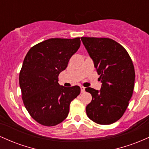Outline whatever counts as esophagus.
<instances>
[{
	"instance_id": "obj_1",
	"label": "esophagus",
	"mask_w": 149,
	"mask_h": 149,
	"mask_svg": "<svg viewBox=\"0 0 149 149\" xmlns=\"http://www.w3.org/2000/svg\"><path fill=\"white\" fill-rule=\"evenodd\" d=\"M85 88H84V87H83V86L80 87V90H81L82 93H83V92H85Z\"/></svg>"
}]
</instances>
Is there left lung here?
Masks as SVG:
<instances>
[{
    "instance_id": "8db88e82",
    "label": "left lung",
    "mask_w": 149,
    "mask_h": 149,
    "mask_svg": "<svg viewBox=\"0 0 149 149\" xmlns=\"http://www.w3.org/2000/svg\"><path fill=\"white\" fill-rule=\"evenodd\" d=\"M102 83L100 91L92 88L86 107L88 118L100 125H110L123 116L133 94L134 67L129 54L120 44L107 38L81 37Z\"/></svg>"
}]
</instances>
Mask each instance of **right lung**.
I'll return each instance as SVG.
<instances>
[{
	"mask_svg": "<svg viewBox=\"0 0 149 149\" xmlns=\"http://www.w3.org/2000/svg\"><path fill=\"white\" fill-rule=\"evenodd\" d=\"M80 45V38H49L27 52L19 85L25 108L39 124L51 127L61 123L69 114L71 101L79 95V86L59 85L58 76Z\"/></svg>",
	"mask_w": 149,
	"mask_h": 149,
	"instance_id": "1",
	"label": "right lung"
}]
</instances>
